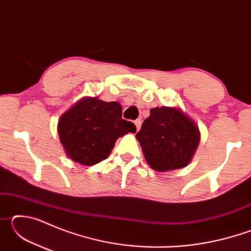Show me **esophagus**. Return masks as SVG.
Listing matches in <instances>:
<instances>
[{
	"mask_svg": "<svg viewBox=\"0 0 251 251\" xmlns=\"http://www.w3.org/2000/svg\"><path fill=\"white\" fill-rule=\"evenodd\" d=\"M134 124L136 126V129L139 130V128H141V125H142V120H136L134 122Z\"/></svg>",
	"mask_w": 251,
	"mask_h": 251,
	"instance_id": "obj_1",
	"label": "esophagus"
}]
</instances>
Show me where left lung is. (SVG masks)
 <instances>
[{
    "instance_id": "8db88e82",
    "label": "left lung",
    "mask_w": 251,
    "mask_h": 251,
    "mask_svg": "<svg viewBox=\"0 0 251 251\" xmlns=\"http://www.w3.org/2000/svg\"><path fill=\"white\" fill-rule=\"evenodd\" d=\"M136 138L151 168L164 173L184 168L192 161L201 131L179 107L160 106L151 109Z\"/></svg>"
}]
</instances>
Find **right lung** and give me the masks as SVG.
Listing matches in <instances>:
<instances>
[{
	"label": "right lung",
	"instance_id": "add662e5",
	"mask_svg": "<svg viewBox=\"0 0 251 251\" xmlns=\"http://www.w3.org/2000/svg\"><path fill=\"white\" fill-rule=\"evenodd\" d=\"M136 126L122 118L118 101L86 96L59 117L57 133L67 157L84 166L107 158L118 137L135 133Z\"/></svg>",
	"mask_w": 251,
	"mask_h": 251
}]
</instances>
